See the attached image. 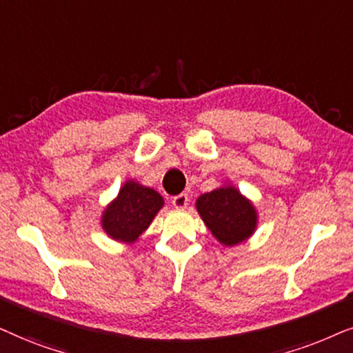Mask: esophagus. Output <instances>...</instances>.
Returning <instances> with one entry per match:
<instances>
[{
  "label": "esophagus",
  "mask_w": 353,
  "mask_h": 353,
  "mask_svg": "<svg viewBox=\"0 0 353 353\" xmlns=\"http://www.w3.org/2000/svg\"><path fill=\"white\" fill-rule=\"evenodd\" d=\"M172 205H174V208L184 210L185 206L189 205V195H187V194H179V195L172 196Z\"/></svg>",
  "instance_id": "esophagus-1"
}]
</instances>
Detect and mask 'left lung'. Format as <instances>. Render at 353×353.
I'll list each match as a JSON object with an SVG mask.
<instances>
[{
	"label": "left lung",
	"instance_id": "1",
	"mask_svg": "<svg viewBox=\"0 0 353 353\" xmlns=\"http://www.w3.org/2000/svg\"><path fill=\"white\" fill-rule=\"evenodd\" d=\"M196 211L211 234L224 245H237L256 228V211L236 187L225 185L203 194L196 200Z\"/></svg>",
	"mask_w": 353,
	"mask_h": 353
}]
</instances>
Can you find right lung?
<instances>
[{
    "label": "right lung",
    "mask_w": 353,
    "mask_h": 353,
    "mask_svg": "<svg viewBox=\"0 0 353 353\" xmlns=\"http://www.w3.org/2000/svg\"><path fill=\"white\" fill-rule=\"evenodd\" d=\"M163 205V196L157 190L128 181L122 185L117 199L108 205L103 213V229L116 241H137Z\"/></svg>",
    "instance_id": "obj_1"
}]
</instances>
